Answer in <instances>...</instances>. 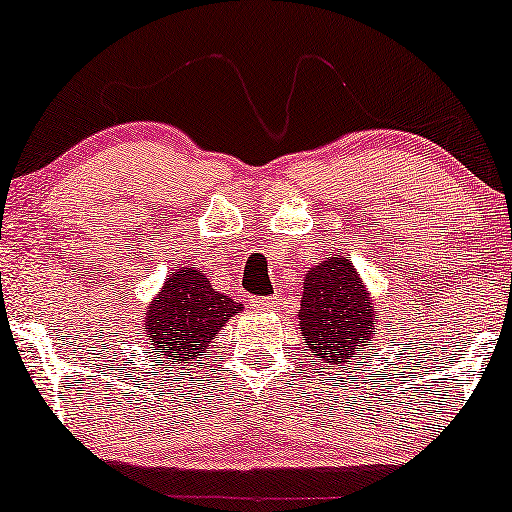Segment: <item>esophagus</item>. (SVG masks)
Masks as SVG:
<instances>
[{
  "label": "esophagus",
  "instance_id": "obj_1",
  "mask_svg": "<svg viewBox=\"0 0 512 512\" xmlns=\"http://www.w3.org/2000/svg\"><path fill=\"white\" fill-rule=\"evenodd\" d=\"M277 304H280V299H277V296H266V299L254 301V306L261 308V311H277Z\"/></svg>",
  "mask_w": 512,
  "mask_h": 512
}]
</instances>
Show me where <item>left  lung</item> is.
Instances as JSON below:
<instances>
[{
    "mask_svg": "<svg viewBox=\"0 0 512 512\" xmlns=\"http://www.w3.org/2000/svg\"><path fill=\"white\" fill-rule=\"evenodd\" d=\"M377 306L349 258L330 256L306 273L299 330L315 361H356L377 332Z\"/></svg>",
    "mask_w": 512,
    "mask_h": 512,
    "instance_id": "8db88e82",
    "label": "left lung"
}]
</instances>
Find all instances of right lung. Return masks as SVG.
Returning a JSON list of instances; mask_svg holds the SVG:
<instances>
[{
	"instance_id": "obj_1",
	"label": "right lung",
	"mask_w": 512,
	"mask_h": 512,
	"mask_svg": "<svg viewBox=\"0 0 512 512\" xmlns=\"http://www.w3.org/2000/svg\"><path fill=\"white\" fill-rule=\"evenodd\" d=\"M230 296L213 289L204 270L180 268L166 277L163 289L144 311L140 337L147 353H159L173 363L204 356L211 339L242 311Z\"/></svg>"
}]
</instances>
